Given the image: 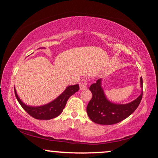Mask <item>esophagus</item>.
<instances>
[{
	"instance_id": "1",
	"label": "esophagus",
	"mask_w": 158,
	"mask_h": 158,
	"mask_svg": "<svg viewBox=\"0 0 158 158\" xmlns=\"http://www.w3.org/2000/svg\"><path fill=\"white\" fill-rule=\"evenodd\" d=\"M87 85H88L87 80L83 79L81 82H80V89L85 90L86 88H87Z\"/></svg>"
}]
</instances>
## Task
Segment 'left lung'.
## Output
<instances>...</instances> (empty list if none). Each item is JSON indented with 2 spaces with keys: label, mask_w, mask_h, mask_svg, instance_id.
<instances>
[{
  "label": "left lung",
  "mask_w": 158,
  "mask_h": 158,
  "mask_svg": "<svg viewBox=\"0 0 158 158\" xmlns=\"http://www.w3.org/2000/svg\"><path fill=\"white\" fill-rule=\"evenodd\" d=\"M140 85L142 88L143 82L141 77ZM92 93V98L88 103L87 114L90 120L98 124L111 125L122 122L130 116L139 106L142 94L135 101L127 104H116L110 102L106 98L101 88V79L97 80L89 88Z\"/></svg>",
  "instance_id": "8db88e82"
}]
</instances>
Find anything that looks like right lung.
<instances>
[{"label": "right lung", "instance_id": "add662e5", "mask_svg": "<svg viewBox=\"0 0 158 158\" xmlns=\"http://www.w3.org/2000/svg\"><path fill=\"white\" fill-rule=\"evenodd\" d=\"M79 85H70L64 90V91L61 95H60L57 98L52 101V102L47 103L46 105L41 106H29L26 105L19 98L18 95L16 94V90L14 88L15 95H16V99L19 103L22 106L23 109L31 116L32 117L40 120H48L52 119L57 117L62 113L63 111L64 106H65L67 101L68 98L75 94V92L78 91Z\"/></svg>", "mask_w": 158, "mask_h": 158}]
</instances>
